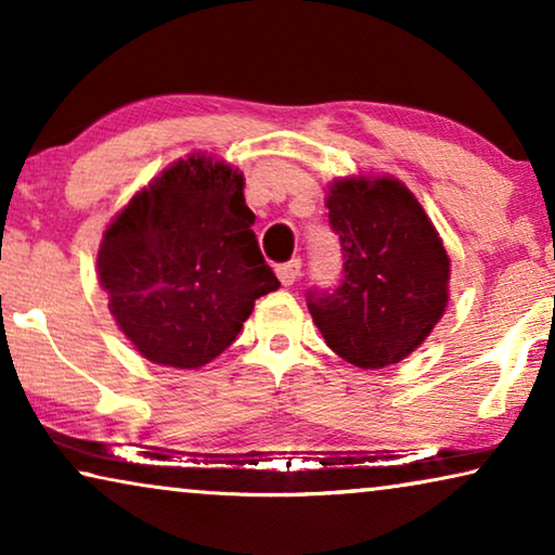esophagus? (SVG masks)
I'll list each match as a JSON object with an SVG mask.
<instances>
[{"label":"esophagus","instance_id":"esophagus-1","mask_svg":"<svg viewBox=\"0 0 555 555\" xmlns=\"http://www.w3.org/2000/svg\"><path fill=\"white\" fill-rule=\"evenodd\" d=\"M300 268H302V262H300V260H291V262L280 264V268H278V278H280V283H283L285 287L295 285V280L300 278Z\"/></svg>","mask_w":555,"mask_h":555}]
</instances>
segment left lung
I'll return each mask as SVG.
<instances>
[{
	"label": "left lung",
	"instance_id": "left-lung-1",
	"mask_svg": "<svg viewBox=\"0 0 555 555\" xmlns=\"http://www.w3.org/2000/svg\"><path fill=\"white\" fill-rule=\"evenodd\" d=\"M345 278L308 300L327 348L363 371L396 365L423 345L448 308L451 258L403 182L352 175L327 188Z\"/></svg>",
	"mask_w": 555,
	"mask_h": 555
}]
</instances>
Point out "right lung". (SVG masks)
<instances>
[{
	"label": "right lung",
	"instance_id": "obj_1",
	"mask_svg": "<svg viewBox=\"0 0 555 555\" xmlns=\"http://www.w3.org/2000/svg\"><path fill=\"white\" fill-rule=\"evenodd\" d=\"M245 178L192 152L134 192L104 230L98 278L142 358L197 371L235 343L255 300L280 283L250 230Z\"/></svg>",
	"mask_w": 555,
	"mask_h": 555
}]
</instances>
